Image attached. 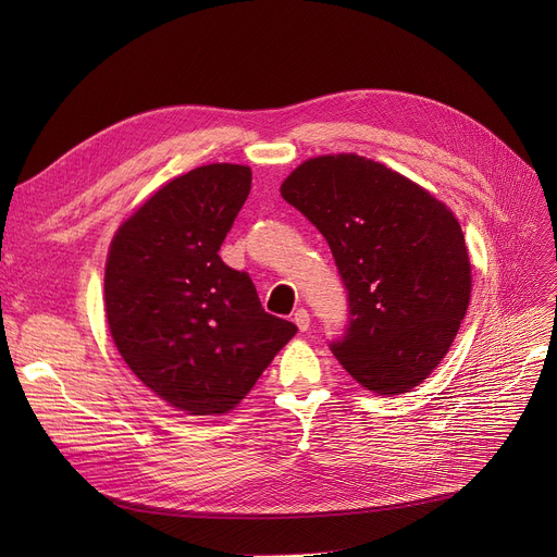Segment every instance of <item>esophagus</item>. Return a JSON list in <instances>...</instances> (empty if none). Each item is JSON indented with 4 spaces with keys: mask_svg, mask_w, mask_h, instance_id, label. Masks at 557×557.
<instances>
[{
    "mask_svg": "<svg viewBox=\"0 0 557 557\" xmlns=\"http://www.w3.org/2000/svg\"><path fill=\"white\" fill-rule=\"evenodd\" d=\"M294 323L298 325L300 332H307V330H309V323H311L309 311H307V309H298V311L294 313Z\"/></svg>",
    "mask_w": 557,
    "mask_h": 557,
    "instance_id": "obj_1",
    "label": "esophagus"
}]
</instances>
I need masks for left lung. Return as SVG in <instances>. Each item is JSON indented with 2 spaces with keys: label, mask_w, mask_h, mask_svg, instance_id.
<instances>
[{
  "label": "left lung",
  "mask_w": 557,
  "mask_h": 557,
  "mask_svg": "<svg viewBox=\"0 0 557 557\" xmlns=\"http://www.w3.org/2000/svg\"><path fill=\"white\" fill-rule=\"evenodd\" d=\"M323 234L349 323L330 347L379 395L422 384L451 347L472 294L458 219L401 173L355 153L302 162L280 187Z\"/></svg>",
  "instance_id": "obj_1"
}]
</instances>
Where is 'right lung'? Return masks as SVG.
<instances>
[{
    "instance_id": "obj_1",
    "label": "right lung",
    "mask_w": 557,
    "mask_h": 557,
    "mask_svg": "<svg viewBox=\"0 0 557 557\" xmlns=\"http://www.w3.org/2000/svg\"><path fill=\"white\" fill-rule=\"evenodd\" d=\"M242 164H205L122 223L106 261L112 341L139 382L189 416L237 406L298 327L263 311L248 273L219 257L250 194Z\"/></svg>"
}]
</instances>
